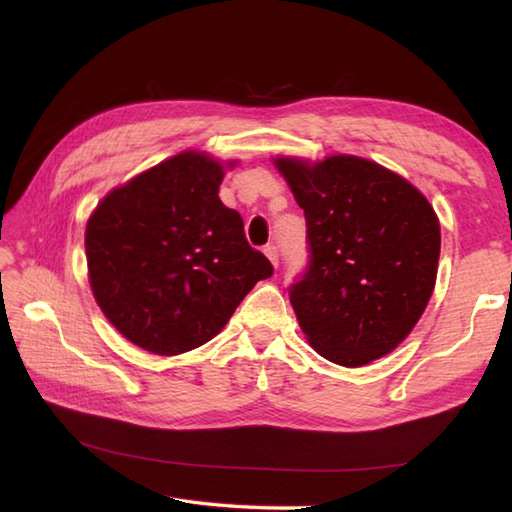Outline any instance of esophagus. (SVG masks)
<instances>
[{"label": "esophagus", "instance_id": "esophagus-1", "mask_svg": "<svg viewBox=\"0 0 512 512\" xmlns=\"http://www.w3.org/2000/svg\"><path fill=\"white\" fill-rule=\"evenodd\" d=\"M264 255L270 259V264H273V266L279 264V253H277V246L275 244H268L264 248Z\"/></svg>", "mask_w": 512, "mask_h": 512}]
</instances>
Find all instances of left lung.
Segmentation results:
<instances>
[{"mask_svg": "<svg viewBox=\"0 0 512 512\" xmlns=\"http://www.w3.org/2000/svg\"><path fill=\"white\" fill-rule=\"evenodd\" d=\"M306 213L310 266L290 288L308 343L363 367L407 339L436 286L440 222L398 173L358 156L275 158Z\"/></svg>", "mask_w": 512, "mask_h": 512, "instance_id": "1", "label": "left lung"}]
</instances>
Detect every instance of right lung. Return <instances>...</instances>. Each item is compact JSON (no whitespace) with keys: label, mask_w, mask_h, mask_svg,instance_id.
<instances>
[{"label":"right lung","mask_w":512,"mask_h":512,"mask_svg":"<svg viewBox=\"0 0 512 512\" xmlns=\"http://www.w3.org/2000/svg\"><path fill=\"white\" fill-rule=\"evenodd\" d=\"M235 162H228L233 167ZM224 167L182 151L116 187L85 226L92 295L127 341L176 356L220 334L273 266L222 204Z\"/></svg>","instance_id":"right-lung-1"}]
</instances>
